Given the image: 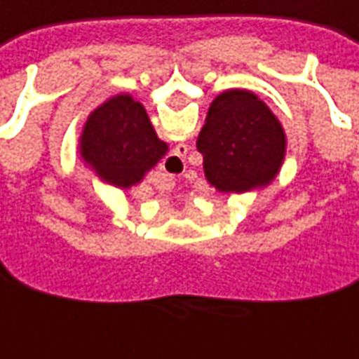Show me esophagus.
<instances>
[{
    "instance_id": "1",
    "label": "esophagus",
    "mask_w": 359,
    "mask_h": 359,
    "mask_svg": "<svg viewBox=\"0 0 359 359\" xmlns=\"http://www.w3.org/2000/svg\"><path fill=\"white\" fill-rule=\"evenodd\" d=\"M187 151H189V149H187V144H177V147L174 149V152L168 156L166 164L172 168V172H174V174H180V172L184 170L185 154H187Z\"/></svg>"
}]
</instances>
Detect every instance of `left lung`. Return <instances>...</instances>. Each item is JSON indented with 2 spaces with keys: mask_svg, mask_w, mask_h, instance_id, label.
Returning <instances> with one entry per match:
<instances>
[{
  "mask_svg": "<svg viewBox=\"0 0 359 359\" xmlns=\"http://www.w3.org/2000/svg\"><path fill=\"white\" fill-rule=\"evenodd\" d=\"M205 177L218 193L266 187L286 156L284 127L257 94L230 88L216 96L197 137Z\"/></svg>",
  "mask_w": 359,
  "mask_h": 359,
  "instance_id": "1",
  "label": "left lung"
}]
</instances>
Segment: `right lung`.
<instances>
[{"mask_svg": "<svg viewBox=\"0 0 359 359\" xmlns=\"http://www.w3.org/2000/svg\"><path fill=\"white\" fill-rule=\"evenodd\" d=\"M79 152L96 177L116 189H131L168 152L149 114L131 94L104 100L86 118Z\"/></svg>", "mask_w": 359, "mask_h": 359, "instance_id": "add662e5", "label": "right lung"}]
</instances>
